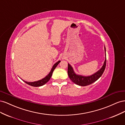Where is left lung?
<instances>
[{
	"mask_svg": "<svg viewBox=\"0 0 125 125\" xmlns=\"http://www.w3.org/2000/svg\"><path fill=\"white\" fill-rule=\"evenodd\" d=\"M104 50L105 52V59L104 62L103 66L101 68L98 70L94 74L89 75V76H83L82 75H79L75 73L73 67L70 64L68 63V74L70 80L75 84L78 85L84 86L93 83V82L97 80L103 73L105 69L106 63V48L104 46Z\"/></svg>",
	"mask_w": 125,
	"mask_h": 125,
	"instance_id": "1",
	"label": "left lung"
}]
</instances>
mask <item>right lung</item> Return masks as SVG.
Masks as SVG:
<instances>
[{
	"instance_id": "1",
	"label": "right lung",
	"mask_w": 125,
	"mask_h": 125,
	"mask_svg": "<svg viewBox=\"0 0 125 125\" xmlns=\"http://www.w3.org/2000/svg\"><path fill=\"white\" fill-rule=\"evenodd\" d=\"M60 62V60H59L58 62H57L56 63H55L54 65H53V66H52V68L51 70V71L50 72V73H49L46 77H45V78H44L43 79H41V80H38L37 81H34V82H27V81H24L23 80H23L24 82H25L26 84H28L30 85L31 86H35V87H37V86H42L43 85H44L45 84H46V83L50 80V79L52 77V73H53L54 70H55V69L56 68V67L57 66V65H58V64L59 63V62Z\"/></svg>"
}]
</instances>
